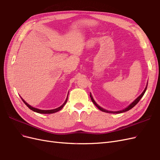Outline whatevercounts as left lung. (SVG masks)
<instances>
[{
	"label": "left lung",
	"instance_id": "left-lung-1",
	"mask_svg": "<svg viewBox=\"0 0 160 160\" xmlns=\"http://www.w3.org/2000/svg\"><path fill=\"white\" fill-rule=\"evenodd\" d=\"M147 87H148V83H147V85H146V88H145V89H144V91H143V93L140 95L138 98L135 99V100H134L133 102L131 103L128 107H127L126 108H125V109H123V110H121V111H108V110H105V109H103L102 108H101L99 105H98V104L96 103V102L95 101V100L93 99V97H92V95H91V93H90V98H91V101H92V102H93L94 104H95V105L96 106L97 108H98L99 110H101V111H103V112H105V113H123V112H125V111H129V110H130L132 108H133L134 106L136 105L139 101V100L142 99V97L143 96V95H144V93H145V92H146V89H147Z\"/></svg>",
	"mask_w": 160,
	"mask_h": 160
}]
</instances>
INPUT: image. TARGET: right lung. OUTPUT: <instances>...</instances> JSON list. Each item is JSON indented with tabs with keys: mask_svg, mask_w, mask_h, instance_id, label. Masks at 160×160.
Returning a JSON list of instances; mask_svg holds the SVG:
<instances>
[{
	"mask_svg": "<svg viewBox=\"0 0 160 160\" xmlns=\"http://www.w3.org/2000/svg\"><path fill=\"white\" fill-rule=\"evenodd\" d=\"M21 99L22 100V101L24 102V103H25L28 108H29L30 109H31L32 111H35V112H37V113H38L50 114V113H56V112H57V111H59V110H61L62 108H63V106H64V105L66 104V103H67V98H68V96H67V99H66L65 101L64 102V103L62 104V105H61L60 107H59L58 108H56V109H50V110H42V109H37V108H33V107H32V106H31L30 105H28V104L26 102V101L21 98Z\"/></svg>",
	"mask_w": 160,
	"mask_h": 160,
	"instance_id": "1",
	"label": "right lung"
}]
</instances>
